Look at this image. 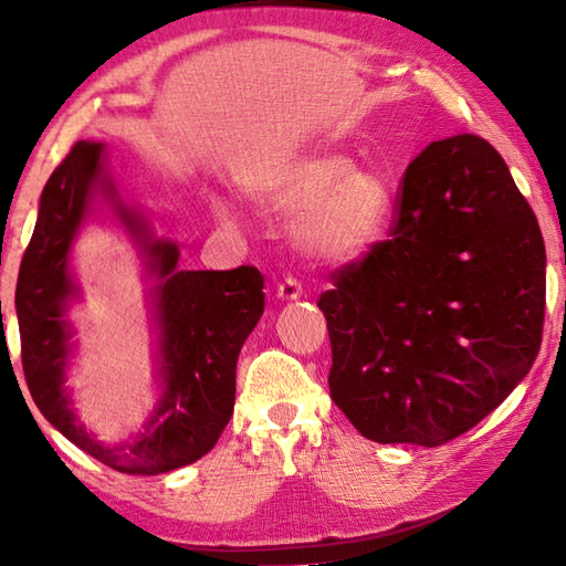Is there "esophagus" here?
I'll use <instances>...</instances> for the list:
<instances>
[{
	"instance_id": "obj_1",
	"label": "esophagus",
	"mask_w": 566,
	"mask_h": 566,
	"mask_svg": "<svg viewBox=\"0 0 566 566\" xmlns=\"http://www.w3.org/2000/svg\"><path fill=\"white\" fill-rule=\"evenodd\" d=\"M276 294H280V300H300L304 294L302 282L296 276H286L284 282L276 284Z\"/></svg>"
}]
</instances>
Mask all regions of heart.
Listing matches in <instances>:
<instances>
[{
    "label": "heart",
    "instance_id": "obj_1",
    "mask_svg": "<svg viewBox=\"0 0 566 566\" xmlns=\"http://www.w3.org/2000/svg\"><path fill=\"white\" fill-rule=\"evenodd\" d=\"M264 195L282 212H300L296 237L312 254L347 262L367 252L391 212L389 181L354 169L339 151H306L266 179Z\"/></svg>",
    "mask_w": 566,
    "mask_h": 566
}]
</instances>
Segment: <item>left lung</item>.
I'll return each mask as SVG.
<instances>
[{
    "mask_svg": "<svg viewBox=\"0 0 566 566\" xmlns=\"http://www.w3.org/2000/svg\"><path fill=\"white\" fill-rule=\"evenodd\" d=\"M389 239L332 272L317 306L329 395L381 444L439 447L510 397L539 354L547 254L490 142L439 139L409 161Z\"/></svg>",
    "mask_w": 566,
    "mask_h": 566,
    "instance_id": "obj_1",
    "label": "left lung"
}]
</instances>
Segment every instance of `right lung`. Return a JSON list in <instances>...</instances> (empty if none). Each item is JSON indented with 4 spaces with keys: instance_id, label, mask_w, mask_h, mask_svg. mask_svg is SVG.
<instances>
[{
    "instance_id": "1",
    "label": "right lung",
    "mask_w": 566,
    "mask_h": 566,
    "mask_svg": "<svg viewBox=\"0 0 566 566\" xmlns=\"http://www.w3.org/2000/svg\"><path fill=\"white\" fill-rule=\"evenodd\" d=\"M102 151L97 142H76L42 191L14 294L22 369L34 405L70 442L122 474H161L202 459L224 432L234 411L239 349L264 312V276L249 264L227 272H179V249L149 239L114 199L124 222L142 234L159 276L157 322L167 389L145 434L119 447L99 444L76 424L62 387L70 354L62 314L74 294L66 272L70 244L87 214L92 189L102 185L114 197L102 175Z\"/></svg>"
}]
</instances>
